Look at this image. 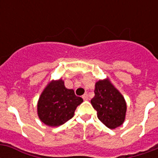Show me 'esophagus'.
Returning <instances> with one entry per match:
<instances>
[{
	"instance_id": "1",
	"label": "esophagus",
	"mask_w": 158,
	"mask_h": 158,
	"mask_svg": "<svg viewBox=\"0 0 158 158\" xmlns=\"http://www.w3.org/2000/svg\"><path fill=\"white\" fill-rule=\"evenodd\" d=\"M82 98H83V99H84V101H87V100H89V96H88V94H84V95L82 96Z\"/></svg>"
}]
</instances>
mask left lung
I'll return each mask as SVG.
<instances>
[{
	"mask_svg": "<svg viewBox=\"0 0 158 158\" xmlns=\"http://www.w3.org/2000/svg\"><path fill=\"white\" fill-rule=\"evenodd\" d=\"M94 94L91 104L97 110L99 120L110 129L122 125L125 118L126 103L120 92L105 79L97 82Z\"/></svg>",
	"mask_w": 158,
	"mask_h": 158,
	"instance_id": "obj_1",
	"label": "left lung"
}]
</instances>
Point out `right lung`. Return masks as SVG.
I'll return each instance as SVG.
<instances>
[{
  "label": "right lung",
  "mask_w": 158,
  "mask_h": 158,
  "mask_svg": "<svg viewBox=\"0 0 158 158\" xmlns=\"http://www.w3.org/2000/svg\"><path fill=\"white\" fill-rule=\"evenodd\" d=\"M83 98L77 97L73 89L64 87L61 79L52 81L41 94L38 102L40 120L49 126H59L74 116Z\"/></svg>",
  "instance_id": "right-lung-1"
}]
</instances>
